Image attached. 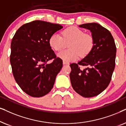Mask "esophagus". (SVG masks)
<instances>
[{"instance_id": "1", "label": "esophagus", "mask_w": 126, "mask_h": 126, "mask_svg": "<svg viewBox=\"0 0 126 126\" xmlns=\"http://www.w3.org/2000/svg\"><path fill=\"white\" fill-rule=\"evenodd\" d=\"M63 64H69V63H68V62H67L64 61V60H63Z\"/></svg>"}]
</instances>
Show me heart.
Returning <instances> with one entry per match:
<instances>
[{
  "label": "heart",
  "mask_w": 126,
  "mask_h": 126,
  "mask_svg": "<svg viewBox=\"0 0 126 126\" xmlns=\"http://www.w3.org/2000/svg\"><path fill=\"white\" fill-rule=\"evenodd\" d=\"M70 49L60 52L58 56L64 61L71 62L80 57L86 56L94 45V38L90 34L75 26L66 28L62 32V36L58 33H53L50 37L49 44L55 51H60L68 44Z\"/></svg>",
  "instance_id": "obj_1"
}]
</instances>
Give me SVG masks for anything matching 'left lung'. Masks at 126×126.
<instances>
[{"instance_id":"left-lung-1","label":"left lung","mask_w":126,"mask_h":126,"mask_svg":"<svg viewBox=\"0 0 126 126\" xmlns=\"http://www.w3.org/2000/svg\"><path fill=\"white\" fill-rule=\"evenodd\" d=\"M91 32L94 45L92 51L78 63L70 65L74 90L84 97L96 96L110 84L115 67L116 47L110 32L97 23L80 25ZM79 65L86 66L82 70Z\"/></svg>"}]
</instances>
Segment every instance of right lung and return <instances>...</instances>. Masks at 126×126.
I'll return each mask as SVG.
<instances>
[{
    "label": "right lung",
    "mask_w": 126,
    "mask_h": 126,
    "mask_svg": "<svg viewBox=\"0 0 126 126\" xmlns=\"http://www.w3.org/2000/svg\"><path fill=\"white\" fill-rule=\"evenodd\" d=\"M62 25L34 21L20 27L11 43L10 63L15 80L23 92L33 97L48 94L63 66L49 44L51 35ZM53 60L51 63L47 62Z\"/></svg>",
    "instance_id": "1"
}]
</instances>
